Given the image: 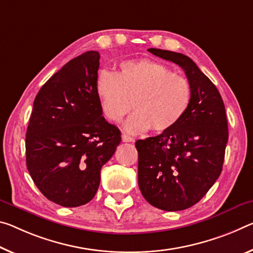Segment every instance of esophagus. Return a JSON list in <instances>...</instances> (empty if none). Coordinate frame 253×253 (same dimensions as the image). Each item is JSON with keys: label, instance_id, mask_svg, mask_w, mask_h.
<instances>
[{"label": "esophagus", "instance_id": "34e87169", "mask_svg": "<svg viewBox=\"0 0 253 253\" xmlns=\"http://www.w3.org/2000/svg\"><path fill=\"white\" fill-rule=\"evenodd\" d=\"M122 138H123V142H134V137H131V136H129V135H127V134H123V136H122Z\"/></svg>", "mask_w": 253, "mask_h": 253}]
</instances>
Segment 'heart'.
<instances>
[{
  "label": "heart",
  "instance_id": "b5f03b06",
  "mask_svg": "<svg viewBox=\"0 0 253 253\" xmlns=\"http://www.w3.org/2000/svg\"><path fill=\"white\" fill-rule=\"evenodd\" d=\"M97 94L105 117L118 124L131 109L125 128L133 134L153 129L169 130L186 115L192 90L188 79L173 74L169 67L150 59L120 63L115 74L101 71Z\"/></svg>",
  "mask_w": 253,
  "mask_h": 253
}]
</instances>
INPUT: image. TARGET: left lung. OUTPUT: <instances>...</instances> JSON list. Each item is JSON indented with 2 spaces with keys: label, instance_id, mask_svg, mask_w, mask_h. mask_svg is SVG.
Segmentation results:
<instances>
[{
  "label": "left lung",
  "instance_id": "8db88e82",
  "mask_svg": "<svg viewBox=\"0 0 253 253\" xmlns=\"http://www.w3.org/2000/svg\"><path fill=\"white\" fill-rule=\"evenodd\" d=\"M177 64L191 84L190 106L171 129L138 139V186L143 197L162 211L197 204L222 172L228 139L225 107L217 87L188 56L147 49Z\"/></svg>",
  "mask_w": 253,
  "mask_h": 253
}]
</instances>
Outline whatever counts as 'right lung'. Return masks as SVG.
Masks as SVG:
<instances>
[{
    "label": "right lung",
    "instance_id": "obj_1",
    "mask_svg": "<svg viewBox=\"0 0 253 253\" xmlns=\"http://www.w3.org/2000/svg\"><path fill=\"white\" fill-rule=\"evenodd\" d=\"M99 59L98 51H86L51 76L36 95L28 125V171L40 192L64 207L94 197L101 168L122 141L118 128L102 117Z\"/></svg>",
    "mask_w": 253,
    "mask_h": 253
}]
</instances>
